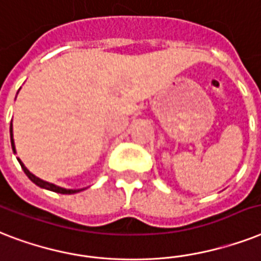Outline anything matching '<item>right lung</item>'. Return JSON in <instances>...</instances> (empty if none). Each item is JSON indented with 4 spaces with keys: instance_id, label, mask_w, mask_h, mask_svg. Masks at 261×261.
I'll use <instances>...</instances> for the list:
<instances>
[{
    "instance_id": "obj_1",
    "label": "right lung",
    "mask_w": 261,
    "mask_h": 261,
    "mask_svg": "<svg viewBox=\"0 0 261 261\" xmlns=\"http://www.w3.org/2000/svg\"><path fill=\"white\" fill-rule=\"evenodd\" d=\"M12 122H10V143H12V149H13V152L16 153V148H14V140H13V130H12ZM18 163H20V166H21L22 171L25 172V175L28 176L31 180H32L35 185H37L39 187H41V189H45V190H49V191H54V193H59V194H75V193H79V191H82L83 189L81 190H71V189H63V187H59L56 186V185H54V183H49V182H45V180H41L40 178H37V176H35V175L32 174V172H29V170L27 168V167L24 166V163H22L21 160L18 159Z\"/></svg>"
}]
</instances>
